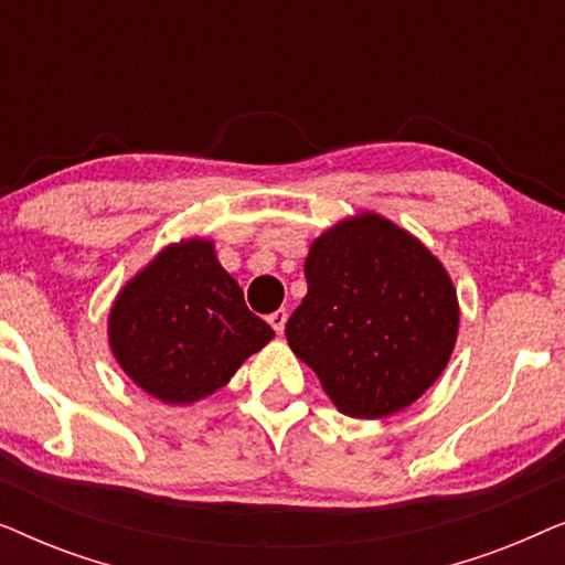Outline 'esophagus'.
I'll return each mask as SVG.
<instances>
[{"label": "esophagus", "instance_id": "34e87169", "mask_svg": "<svg viewBox=\"0 0 565 565\" xmlns=\"http://www.w3.org/2000/svg\"><path fill=\"white\" fill-rule=\"evenodd\" d=\"M267 321H269V327L277 331V334H282L285 321H288V311H285V308H277V311H273V313L267 316Z\"/></svg>", "mask_w": 565, "mask_h": 565}]
</instances>
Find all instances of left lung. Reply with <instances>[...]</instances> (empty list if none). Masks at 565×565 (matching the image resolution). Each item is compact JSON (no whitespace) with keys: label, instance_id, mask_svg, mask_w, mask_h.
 Returning a JSON list of instances; mask_svg holds the SVG:
<instances>
[{"label":"left lung","instance_id":"8db88e82","mask_svg":"<svg viewBox=\"0 0 565 565\" xmlns=\"http://www.w3.org/2000/svg\"><path fill=\"white\" fill-rule=\"evenodd\" d=\"M306 280L285 337L339 412L381 419L437 381L458 337V298L414 236L373 213L339 223L313 242Z\"/></svg>","mask_w":565,"mask_h":565}]
</instances>
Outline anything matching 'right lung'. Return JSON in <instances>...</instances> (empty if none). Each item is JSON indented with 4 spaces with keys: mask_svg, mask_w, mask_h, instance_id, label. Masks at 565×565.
Masks as SVG:
<instances>
[{
    "mask_svg": "<svg viewBox=\"0 0 565 565\" xmlns=\"http://www.w3.org/2000/svg\"><path fill=\"white\" fill-rule=\"evenodd\" d=\"M275 331L244 303L213 244L169 246L134 277L110 313L120 367L164 404H190L223 388Z\"/></svg>",
    "mask_w": 565,
    "mask_h": 565,
    "instance_id": "right-lung-1",
    "label": "right lung"
}]
</instances>
